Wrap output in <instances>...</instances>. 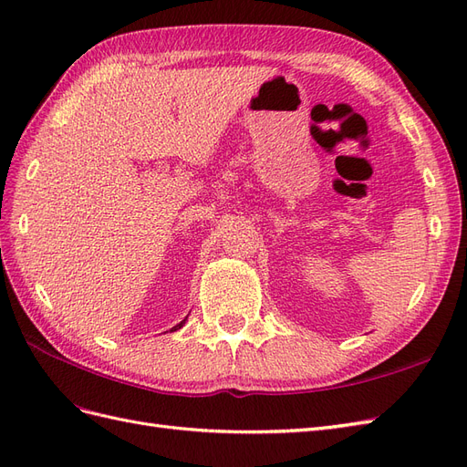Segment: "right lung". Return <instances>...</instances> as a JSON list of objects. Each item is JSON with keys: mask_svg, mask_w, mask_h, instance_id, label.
<instances>
[{"mask_svg": "<svg viewBox=\"0 0 467 467\" xmlns=\"http://www.w3.org/2000/svg\"><path fill=\"white\" fill-rule=\"evenodd\" d=\"M185 321H187V317H185V319H182L181 323H177V325H175V327H171V331H177V329H181V327H182V323H185Z\"/></svg>", "mask_w": 467, "mask_h": 467, "instance_id": "right-lung-1", "label": "right lung"}]
</instances>
